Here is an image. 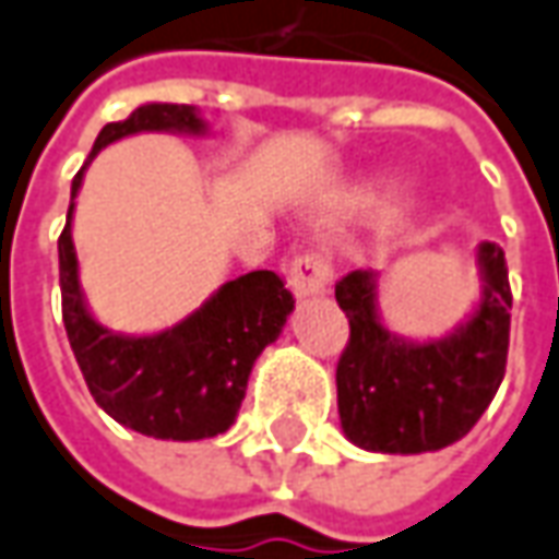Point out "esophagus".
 <instances>
[{
  "label": "esophagus",
  "instance_id": "1",
  "mask_svg": "<svg viewBox=\"0 0 559 559\" xmlns=\"http://www.w3.org/2000/svg\"><path fill=\"white\" fill-rule=\"evenodd\" d=\"M287 284L294 290V297H321L331 284V262L324 253H302L294 260L290 272H287Z\"/></svg>",
  "mask_w": 559,
  "mask_h": 559
}]
</instances>
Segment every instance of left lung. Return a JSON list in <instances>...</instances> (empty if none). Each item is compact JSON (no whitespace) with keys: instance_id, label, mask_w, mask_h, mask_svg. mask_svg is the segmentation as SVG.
Listing matches in <instances>:
<instances>
[{"instance_id":"left-lung-1","label":"left lung","mask_w":559,"mask_h":559,"mask_svg":"<svg viewBox=\"0 0 559 559\" xmlns=\"http://www.w3.org/2000/svg\"><path fill=\"white\" fill-rule=\"evenodd\" d=\"M479 302L439 340L393 334L377 306L380 272H349L337 284L349 343L337 365L340 427L365 452H439L471 433L504 380L510 284L504 250L476 247Z\"/></svg>"}]
</instances>
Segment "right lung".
Here are the masks:
<instances>
[{
    "instance_id": "obj_1",
    "label": "right lung",
    "mask_w": 559,
    "mask_h": 559,
    "mask_svg": "<svg viewBox=\"0 0 559 559\" xmlns=\"http://www.w3.org/2000/svg\"><path fill=\"white\" fill-rule=\"evenodd\" d=\"M139 132L206 135L194 105L147 102L120 123H107L88 154ZM86 166L70 185L68 225L58 238L61 312L76 365L98 408L126 430L154 439L194 442L225 433L241 408L260 353L275 343L294 312V297L275 272L225 281L191 316L157 334H120L88 309L73 247V210Z\"/></svg>"
}]
</instances>
